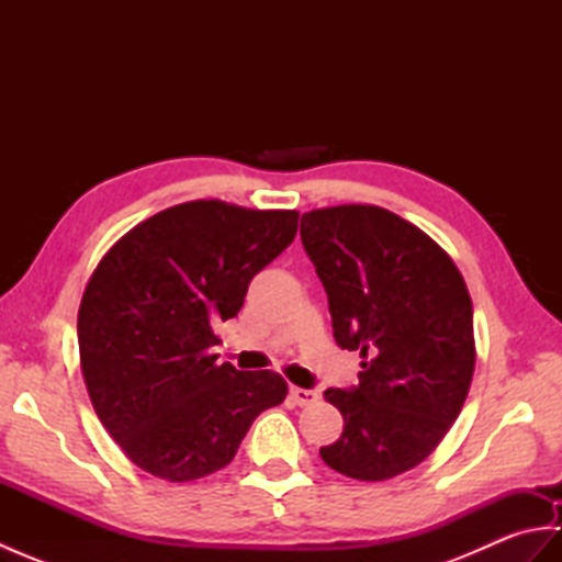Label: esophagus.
I'll return each mask as SVG.
<instances>
[{"label": "esophagus", "mask_w": 562, "mask_h": 562, "mask_svg": "<svg viewBox=\"0 0 562 562\" xmlns=\"http://www.w3.org/2000/svg\"><path fill=\"white\" fill-rule=\"evenodd\" d=\"M290 398L294 401V405H312V403L318 401V391L292 386V389H290Z\"/></svg>", "instance_id": "esophagus-1"}]
</instances>
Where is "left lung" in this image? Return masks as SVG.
<instances>
[{
	"label": "left lung",
	"mask_w": 562,
	"mask_h": 562,
	"mask_svg": "<svg viewBox=\"0 0 562 562\" xmlns=\"http://www.w3.org/2000/svg\"><path fill=\"white\" fill-rule=\"evenodd\" d=\"M302 244L328 294L333 338L364 357L357 386L324 391L345 427L321 459L348 479H393L432 453L469 396V290L432 238L374 205L302 214Z\"/></svg>",
	"instance_id": "8db88e82"
}]
</instances>
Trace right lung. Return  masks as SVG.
<instances>
[{
  "label": "right lung",
  "instance_id": "add662e5",
  "mask_svg": "<svg viewBox=\"0 0 562 562\" xmlns=\"http://www.w3.org/2000/svg\"><path fill=\"white\" fill-rule=\"evenodd\" d=\"M296 212L195 200L154 214L99 262L77 321L99 420L133 463L183 483L224 469L288 381L217 364L214 326L294 241Z\"/></svg>",
  "mask_w": 562,
  "mask_h": 562
}]
</instances>
